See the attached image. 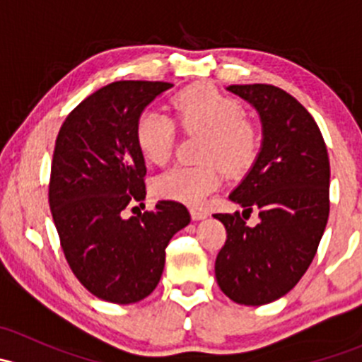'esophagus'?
<instances>
[{
    "mask_svg": "<svg viewBox=\"0 0 362 362\" xmlns=\"http://www.w3.org/2000/svg\"><path fill=\"white\" fill-rule=\"evenodd\" d=\"M191 217L192 221H203L208 217V211L202 210V208H191Z\"/></svg>",
    "mask_w": 362,
    "mask_h": 362,
    "instance_id": "esophagus-1",
    "label": "esophagus"
}]
</instances>
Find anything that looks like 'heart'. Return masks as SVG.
I'll return each instance as SVG.
<instances>
[{
    "mask_svg": "<svg viewBox=\"0 0 362 362\" xmlns=\"http://www.w3.org/2000/svg\"><path fill=\"white\" fill-rule=\"evenodd\" d=\"M171 110L184 129L206 134L204 160H217L229 173H240L254 163L259 151L257 131L243 120V108L236 100L214 86H192L173 98ZM136 141L145 159L163 166L173 152L175 122L166 113L145 112L138 120ZM221 182L222 171L215 164H178L156 178L154 191L164 199L198 206Z\"/></svg>",
    "mask_w": 362,
    "mask_h": 362,
    "instance_id": "heart-1",
    "label": "heart"
}]
</instances>
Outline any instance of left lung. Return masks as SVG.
<instances>
[{"mask_svg": "<svg viewBox=\"0 0 362 362\" xmlns=\"http://www.w3.org/2000/svg\"><path fill=\"white\" fill-rule=\"evenodd\" d=\"M262 127L261 151L229 199L242 215L215 214L228 238L215 261L221 291L259 306L282 298L315 257L329 217V158L319 126L296 98L268 83L229 86ZM259 211L250 228L243 216Z\"/></svg>", "mask_w": 362, "mask_h": 362, "instance_id": "obj_1", "label": "left lung"}]
</instances>
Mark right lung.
Here are the masks:
<instances>
[{"label":"right lung","instance_id":"right-lung-1","mask_svg":"<svg viewBox=\"0 0 362 362\" xmlns=\"http://www.w3.org/2000/svg\"><path fill=\"white\" fill-rule=\"evenodd\" d=\"M170 87L108 83L69 113L57 134L49 203L64 257L90 294L115 305L141 301L158 287L168 243L191 222L187 208L170 199L124 217L127 204L147 194L138 120Z\"/></svg>","mask_w":362,"mask_h":362}]
</instances>
